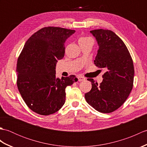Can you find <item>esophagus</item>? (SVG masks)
Segmentation results:
<instances>
[{
  "label": "esophagus",
  "instance_id": "obj_1",
  "mask_svg": "<svg viewBox=\"0 0 147 147\" xmlns=\"http://www.w3.org/2000/svg\"><path fill=\"white\" fill-rule=\"evenodd\" d=\"M78 81H79V82H82V81L85 80V78L83 77V76H78Z\"/></svg>",
  "mask_w": 147,
  "mask_h": 147
}]
</instances>
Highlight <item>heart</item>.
I'll list each match as a JSON object with an SVG mask.
<instances>
[{
	"mask_svg": "<svg viewBox=\"0 0 147 147\" xmlns=\"http://www.w3.org/2000/svg\"><path fill=\"white\" fill-rule=\"evenodd\" d=\"M92 40L90 37H82L79 39V42H82V41H86V40Z\"/></svg>",
	"mask_w": 147,
	"mask_h": 147,
	"instance_id": "obj_1",
	"label": "heart"
}]
</instances>
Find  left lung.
Segmentation results:
<instances>
[{"label": "left lung", "instance_id": "obj_1", "mask_svg": "<svg viewBox=\"0 0 147 147\" xmlns=\"http://www.w3.org/2000/svg\"><path fill=\"white\" fill-rule=\"evenodd\" d=\"M99 46L94 64L104 68L102 82L98 85L93 79L92 89L85 93L87 103L96 111L110 113L123 105L131 92L134 80L132 58L123 40L109 30L90 31Z\"/></svg>", "mask_w": 147, "mask_h": 147}]
</instances>
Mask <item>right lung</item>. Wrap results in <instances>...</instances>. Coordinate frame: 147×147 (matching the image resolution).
<instances>
[{
    "mask_svg": "<svg viewBox=\"0 0 147 147\" xmlns=\"http://www.w3.org/2000/svg\"><path fill=\"white\" fill-rule=\"evenodd\" d=\"M75 30L49 26L31 36L17 62V86L28 107L36 113L48 115L65 103V88L77 82L74 75L55 77L58 60L64 57L65 40Z\"/></svg>",
    "mask_w": 147,
    "mask_h": 147,
    "instance_id": "obj_1",
    "label": "right lung"
}]
</instances>
